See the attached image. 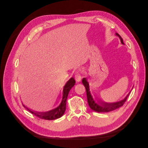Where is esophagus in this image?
<instances>
[{
  "label": "esophagus",
  "instance_id": "1",
  "mask_svg": "<svg viewBox=\"0 0 148 148\" xmlns=\"http://www.w3.org/2000/svg\"><path fill=\"white\" fill-rule=\"evenodd\" d=\"M82 79V75L79 73H77V74L75 75V80L77 82H81Z\"/></svg>",
  "mask_w": 148,
  "mask_h": 148
}]
</instances>
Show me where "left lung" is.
Segmentation results:
<instances>
[{
    "mask_svg": "<svg viewBox=\"0 0 148 148\" xmlns=\"http://www.w3.org/2000/svg\"><path fill=\"white\" fill-rule=\"evenodd\" d=\"M118 36H119V38H120V41L121 42L122 44H123V39L122 38V37L120 36L116 33ZM82 83L83 84V85L84 86L85 88H86V95H87V99H88V102L89 106L90 107V108L91 109H92L93 110H95L96 112H110L112 111L115 109H117L119 107H122L124 103L125 102V101H127V97L129 95V94L127 95V96L124 99H123L122 101L115 102V103H106V102H99L98 101V104L94 101L91 95L90 91H89V84L88 83L86 80V78H83V80H82Z\"/></svg>",
    "mask_w": 148,
    "mask_h": 148,
    "instance_id": "obj_1",
    "label": "left lung"
}]
</instances>
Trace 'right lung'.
I'll use <instances>...</instances> for the list:
<instances>
[{"instance_id":"right-lung-1","label":"right lung","mask_w":148,"mask_h":148,"mask_svg":"<svg viewBox=\"0 0 148 148\" xmlns=\"http://www.w3.org/2000/svg\"><path fill=\"white\" fill-rule=\"evenodd\" d=\"M75 84V80L73 78H71L69 80L68 82L66 83L63 90V97H62V101L60 103V106L57 107L56 109L47 112H34L31 111L29 109L26 108L25 106H23L26 109H27L31 113L33 114L34 115L36 116V117L41 119L52 120L59 119L61 117L65 112V111L66 110V102L67 97H68L69 93L71 88L74 86Z\"/></svg>"}]
</instances>
